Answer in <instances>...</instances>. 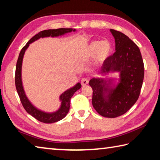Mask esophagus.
<instances>
[{
    "mask_svg": "<svg viewBox=\"0 0 160 160\" xmlns=\"http://www.w3.org/2000/svg\"><path fill=\"white\" fill-rule=\"evenodd\" d=\"M88 83H89L88 80L85 79V78H83V79L81 80V84H82V86H85L87 85H88Z\"/></svg>",
    "mask_w": 160,
    "mask_h": 160,
    "instance_id": "esophagus-1",
    "label": "esophagus"
}]
</instances>
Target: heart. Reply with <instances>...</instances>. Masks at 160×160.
I'll return each mask as SVG.
<instances>
[{"label": "heart", "instance_id": "1", "mask_svg": "<svg viewBox=\"0 0 160 160\" xmlns=\"http://www.w3.org/2000/svg\"><path fill=\"white\" fill-rule=\"evenodd\" d=\"M112 49V44L108 41L91 42L85 48L83 58L89 61L94 57V63L101 65L109 58Z\"/></svg>", "mask_w": 160, "mask_h": 160}]
</instances>
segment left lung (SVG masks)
I'll list each match as a JSON object with an SVG mask.
<instances>
[{"label":"left lung","mask_w":160,"mask_h":160,"mask_svg":"<svg viewBox=\"0 0 160 160\" xmlns=\"http://www.w3.org/2000/svg\"><path fill=\"white\" fill-rule=\"evenodd\" d=\"M114 37L116 51L102 67L98 78L89 84L92 88L93 107L104 117L124 114L138 99L144 79V63L138 46L122 32L110 29ZM119 72V78L107 74Z\"/></svg>","instance_id":"obj_1"}]
</instances>
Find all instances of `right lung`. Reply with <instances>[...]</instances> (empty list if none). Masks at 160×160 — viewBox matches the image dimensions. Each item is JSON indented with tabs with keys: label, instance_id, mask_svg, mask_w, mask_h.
<instances>
[{
	"label": "right lung",
	"instance_id": "obj_1",
	"mask_svg": "<svg viewBox=\"0 0 160 160\" xmlns=\"http://www.w3.org/2000/svg\"><path fill=\"white\" fill-rule=\"evenodd\" d=\"M75 31H76V29H72L71 28H60L56 29H47V30L40 32L36 35H34L31 39L29 40V42L27 43L25 47L22 48L20 53L19 54L15 70L16 90H17L18 95L20 97L22 104L25 108L26 112L42 123H55L66 117L70 109V99L75 92L81 88V84L80 82L76 83L74 86L68 89L61 94L59 97V101L61 102L60 107L55 112H47L38 109L30 102V100L27 96L25 90H24L22 79V66L24 55H25V51L28 48L29 44L38 39H41V38L58 37L70 33L71 32Z\"/></svg>",
	"mask_w": 160,
	"mask_h": 160
}]
</instances>
